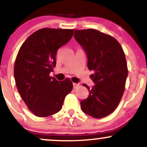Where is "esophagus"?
<instances>
[{"label":"esophagus","instance_id":"esophagus-1","mask_svg":"<svg viewBox=\"0 0 147 147\" xmlns=\"http://www.w3.org/2000/svg\"><path fill=\"white\" fill-rule=\"evenodd\" d=\"M79 86V84H75V83H73V88H78Z\"/></svg>","mask_w":147,"mask_h":147}]
</instances>
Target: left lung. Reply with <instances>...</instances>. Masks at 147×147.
Instances as JSON below:
<instances>
[{
    "label": "left lung",
    "mask_w": 147,
    "mask_h": 147,
    "mask_svg": "<svg viewBox=\"0 0 147 147\" xmlns=\"http://www.w3.org/2000/svg\"><path fill=\"white\" fill-rule=\"evenodd\" d=\"M74 37L88 58V67L95 85L88 88L89 96L81 100L85 114L94 118H103L116 109L125 90L128 70L121 45L110 35L96 29L77 30Z\"/></svg>",
    "instance_id": "1"
}]
</instances>
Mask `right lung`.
<instances>
[{
  "label": "right lung",
  "instance_id": "right-lung-1",
  "mask_svg": "<svg viewBox=\"0 0 147 147\" xmlns=\"http://www.w3.org/2000/svg\"><path fill=\"white\" fill-rule=\"evenodd\" d=\"M73 33L74 29L38 30L18 51L14 79L22 100L35 116L47 117L57 113L65 97L72 91L70 79L59 81L49 74L56 66L58 49L70 41Z\"/></svg>",
  "mask_w": 147,
  "mask_h": 147
}]
</instances>
